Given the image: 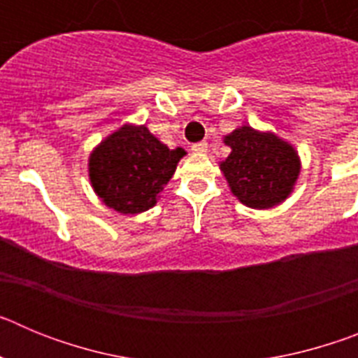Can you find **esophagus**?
<instances>
[{"mask_svg": "<svg viewBox=\"0 0 358 358\" xmlns=\"http://www.w3.org/2000/svg\"><path fill=\"white\" fill-rule=\"evenodd\" d=\"M192 150H194L195 154H206V152H208V143H206V141H201V143L192 145Z\"/></svg>", "mask_w": 358, "mask_h": 358, "instance_id": "34e87169", "label": "esophagus"}]
</instances>
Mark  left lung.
Masks as SVG:
<instances>
[{"label": "left lung", "instance_id": "left-lung-1", "mask_svg": "<svg viewBox=\"0 0 358 358\" xmlns=\"http://www.w3.org/2000/svg\"><path fill=\"white\" fill-rule=\"evenodd\" d=\"M224 143L231 152L218 166L231 194L242 204L268 210L290 197L301 173V159L292 143L249 125L224 136Z\"/></svg>", "mask_w": 358, "mask_h": 358}]
</instances>
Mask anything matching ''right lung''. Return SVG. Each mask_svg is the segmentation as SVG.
Returning <instances> with one entry per match:
<instances>
[{
    "instance_id": "obj_1",
    "label": "right lung",
    "mask_w": 358,
    "mask_h": 358,
    "mask_svg": "<svg viewBox=\"0 0 358 358\" xmlns=\"http://www.w3.org/2000/svg\"><path fill=\"white\" fill-rule=\"evenodd\" d=\"M182 156L185 148H169L147 125L123 123L91 150L90 182L110 210L143 213L156 206Z\"/></svg>"
}]
</instances>
